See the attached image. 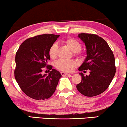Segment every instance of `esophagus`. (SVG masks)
Segmentation results:
<instances>
[{
  "label": "esophagus",
  "mask_w": 127,
  "mask_h": 127,
  "mask_svg": "<svg viewBox=\"0 0 127 127\" xmlns=\"http://www.w3.org/2000/svg\"><path fill=\"white\" fill-rule=\"evenodd\" d=\"M61 75L62 76H65L67 75V72H61Z\"/></svg>",
  "instance_id": "34e87169"
}]
</instances>
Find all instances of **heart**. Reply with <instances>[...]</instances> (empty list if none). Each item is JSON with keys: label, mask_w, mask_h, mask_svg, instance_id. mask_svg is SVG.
Masks as SVG:
<instances>
[{"label": "heart", "mask_w": 127, "mask_h": 127, "mask_svg": "<svg viewBox=\"0 0 127 127\" xmlns=\"http://www.w3.org/2000/svg\"><path fill=\"white\" fill-rule=\"evenodd\" d=\"M64 43L74 52L75 56H81L82 54H81V49L82 48V45L80 42L78 41L77 39L73 38V37H69L64 40ZM58 49H59V46L55 43H53L50 47L49 50V54L52 59H54L57 57ZM76 65V63L75 61L73 60H59L55 62V67L57 69L65 72H72Z\"/></svg>", "instance_id": "1"}]
</instances>
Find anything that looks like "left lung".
Wrapping results in <instances>:
<instances>
[{
	"label": "left lung",
	"instance_id": "left-lung-1",
	"mask_svg": "<svg viewBox=\"0 0 127 127\" xmlns=\"http://www.w3.org/2000/svg\"><path fill=\"white\" fill-rule=\"evenodd\" d=\"M78 37L85 43L87 56L79 68L82 81L76 85L82 95L94 97L107 90L116 73L115 57L104 39L98 35L80 33ZM90 70V75L83 76L82 72Z\"/></svg>",
	"mask_w": 127,
	"mask_h": 127
}]
</instances>
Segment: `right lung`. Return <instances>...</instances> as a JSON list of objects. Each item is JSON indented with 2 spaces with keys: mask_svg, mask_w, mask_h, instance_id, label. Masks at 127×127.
I'll list each match as a JSON object with an SVG mask.
<instances>
[{
  "mask_svg": "<svg viewBox=\"0 0 127 127\" xmlns=\"http://www.w3.org/2000/svg\"><path fill=\"white\" fill-rule=\"evenodd\" d=\"M59 35L43 34L26 39L15 55V78L24 94L34 100L51 97L62 75L48 64L49 50ZM51 70L48 75H42L43 68Z\"/></svg>",
  "mask_w": 127,
  "mask_h": 127,
  "instance_id": "right-lung-1",
  "label": "right lung"
}]
</instances>
